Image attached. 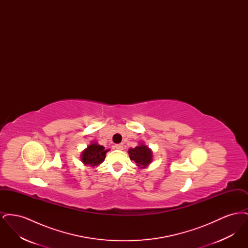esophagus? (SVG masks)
I'll return each instance as SVG.
<instances>
[{
  "instance_id": "esophagus-1",
  "label": "esophagus",
  "mask_w": 248,
  "mask_h": 248,
  "mask_svg": "<svg viewBox=\"0 0 248 248\" xmlns=\"http://www.w3.org/2000/svg\"><path fill=\"white\" fill-rule=\"evenodd\" d=\"M114 148H115L116 150H119V151H122V150L124 149V147H123L122 144H116V145L114 146Z\"/></svg>"
}]
</instances>
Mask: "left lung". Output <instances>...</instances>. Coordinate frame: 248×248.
<instances>
[{"instance_id": "obj_1", "label": "left lung", "mask_w": 248, "mask_h": 248, "mask_svg": "<svg viewBox=\"0 0 248 248\" xmlns=\"http://www.w3.org/2000/svg\"><path fill=\"white\" fill-rule=\"evenodd\" d=\"M130 159L135 161L138 166H140L141 168L146 167L150 163H152L153 160V153L152 151L145 145H140L136 148L130 149L128 151Z\"/></svg>"}]
</instances>
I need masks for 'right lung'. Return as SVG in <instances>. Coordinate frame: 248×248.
Listing matches in <instances>:
<instances>
[{
    "mask_svg": "<svg viewBox=\"0 0 248 248\" xmlns=\"http://www.w3.org/2000/svg\"><path fill=\"white\" fill-rule=\"evenodd\" d=\"M108 150L105 151L103 146L97 145L96 143H93L87 147L86 150L83 151L82 154V162L84 165L96 166L100 165L104 159L105 155Z\"/></svg>",
    "mask_w": 248,
    "mask_h": 248,
    "instance_id": "obj_1",
    "label": "right lung"
}]
</instances>
